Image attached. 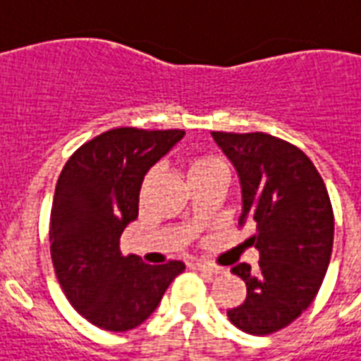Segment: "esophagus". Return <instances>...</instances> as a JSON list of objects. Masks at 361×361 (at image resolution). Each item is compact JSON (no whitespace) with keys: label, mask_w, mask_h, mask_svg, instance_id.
Returning <instances> with one entry per match:
<instances>
[{"label":"esophagus","mask_w":361,"mask_h":361,"mask_svg":"<svg viewBox=\"0 0 361 361\" xmlns=\"http://www.w3.org/2000/svg\"><path fill=\"white\" fill-rule=\"evenodd\" d=\"M196 269L202 272H207V274H211V276H216V274H224V272H226V269H224V267L215 265V263H209V262L196 263Z\"/></svg>","instance_id":"obj_1"}]
</instances>
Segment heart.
Returning <instances> with one entry per match:
<instances>
[{"mask_svg":"<svg viewBox=\"0 0 361 361\" xmlns=\"http://www.w3.org/2000/svg\"><path fill=\"white\" fill-rule=\"evenodd\" d=\"M216 169H226V165L219 157H213V155H198V157H192L187 163V178L216 171Z\"/></svg>","mask_w":361,"mask_h":361,"instance_id":"heart-1","label":"heart"}]
</instances>
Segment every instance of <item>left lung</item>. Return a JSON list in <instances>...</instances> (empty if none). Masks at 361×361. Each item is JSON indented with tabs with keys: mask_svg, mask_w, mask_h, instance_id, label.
I'll use <instances>...</instances> for the list:
<instances>
[{
	"mask_svg": "<svg viewBox=\"0 0 361 361\" xmlns=\"http://www.w3.org/2000/svg\"><path fill=\"white\" fill-rule=\"evenodd\" d=\"M235 166L241 183L239 224L259 263H237L231 272L247 283V300L228 310L243 332L267 336L291 324L313 302L334 245V211L326 185L306 154L267 133L211 131Z\"/></svg>",
	"mask_w": 361,
	"mask_h": 361,
	"instance_id": "1",
	"label": "left lung"
}]
</instances>
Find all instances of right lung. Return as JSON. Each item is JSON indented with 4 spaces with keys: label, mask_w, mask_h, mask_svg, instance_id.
Returning a JSON list of instances; mask_svg holds the SVG:
<instances>
[{
    "label": "right lung",
    "mask_w": 361,
    "mask_h": 361,
    "mask_svg": "<svg viewBox=\"0 0 361 361\" xmlns=\"http://www.w3.org/2000/svg\"><path fill=\"white\" fill-rule=\"evenodd\" d=\"M183 135L109 130L78 148L59 176L49 219L55 274L75 312L102 330L126 332L145 323L185 271L183 262L148 265L120 252L122 231L139 216L146 172Z\"/></svg>",
    "instance_id": "right-lung-1"
}]
</instances>
